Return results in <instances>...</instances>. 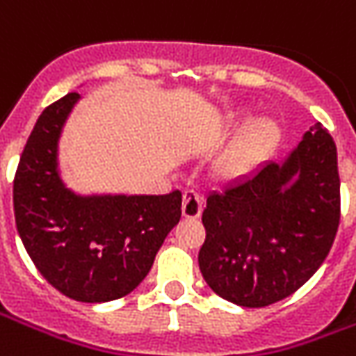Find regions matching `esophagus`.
<instances>
[{"instance_id": "1", "label": "esophagus", "mask_w": 356, "mask_h": 356, "mask_svg": "<svg viewBox=\"0 0 356 356\" xmlns=\"http://www.w3.org/2000/svg\"><path fill=\"white\" fill-rule=\"evenodd\" d=\"M202 216V198L194 191H185L183 194V217L198 219Z\"/></svg>"}]
</instances>
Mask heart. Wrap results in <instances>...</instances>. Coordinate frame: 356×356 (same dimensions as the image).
Wrapping results in <instances>:
<instances>
[{"label": "heart", "mask_w": 356, "mask_h": 356, "mask_svg": "<svg viewBox=\"0 0 356 356\" xmlns=\"http://www.w3.org/2000/svg\"><path fill=\"white\" fill-rule=\"evenodd\" d=\"M240 118V112L229 116L227 127L234 125ZM280 125L268 116L252 118L225 150L216 163V173L225 181H240L248 177L252 171L275 154L280 143Z\"/></svg>", "instance_id": "b5f03b06"}]
</instances>
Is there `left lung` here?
I'll return each mask as SVG.
<instances>
[{
  "instance_id": "left-lung-1",
  "label": "left lung",
  "mask_w": 356,
  "mask_h": 356,
  "mask_svg": "<svg viewBox=\"0 0 356 356\" xmlns=\"http://www.w3.org/2000/svg\"><path fill=\"white\" fill-rule=\"evenodd\" d=\"M204 280L240 307H267L318 270L339 225L336 143L321 124L303 133L282 162L268 160L202 213Z\"/></svg>"
}]
</instances>
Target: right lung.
Listing matches in <instances>:
<instances>
[{
  "label": "right lung",
  "mask_w": 356,
  "mask_h": 356,
  "mask_svg": "<svg viewBox=\"0 0 356 356\" xmlns=\"http://www.w3.org/2000/svg\"><path fill=\"white\" fill-rule=\"evenodd\" d=\"M81 97L68 93L38 118L13 183L17 231L30 259L66 298L104 303L131 293L181 219L170 194H81L68 188L58 140Z\"/></svg>",
  "instance_id": "obj_1"
}]
</instances>
